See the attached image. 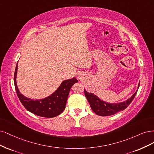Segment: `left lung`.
<instances>
[{
    "mask_svg": "<svg viewBox=\"0 0 154 154\" xmlns=\"http://www.w3.org/2000/svg\"><path fill=\"white\" fill-rule=\"evenodd\" d=\"M139 86H140V84L138 87ZM137 92V90L130 98L125 102L119 103H109L101 100L96 95H93V93H88L84 90V94L88 102L90 104L91 109L97 115L101 116H111L115 115L118 112L123 111L130 105L133 99L134 98Z\"/></svg>",
    "mask_w": 154,
    "mask_h": 154,
    "instance_id": "left-lung-1",
    "label": "left lung"
}]
</instances>
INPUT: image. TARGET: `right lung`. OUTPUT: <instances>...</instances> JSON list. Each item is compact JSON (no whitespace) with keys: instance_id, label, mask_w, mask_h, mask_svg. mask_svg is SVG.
Listing matches in <instances>:
<instances>
[{"instance_id":"obj_1","label":"right lung","mask_w":154,"mask_h":154,"mask_svg":"<svg viewBox=\"0 0 154 154\" xmlns=\"http://www.w3.org/2000/svg\"><path fill=\"white\" fill-rule=\"evenodd\" d=\"M18 63L14 75V83L16 92L20 101L27 111L39 116L53 118L58 116L64 110L70 89L74 84L78 82L75 78L64 81L51 96L41 100H32L24 97L19 91L16 82Z\"/></svg>"}]
</instances>
